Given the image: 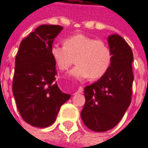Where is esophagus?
<instances>
[{
  "instance_id": "34e87169",
  "label": "esophagus",
  "mask_w": 148,
  "mask_h": 148,
  "mask_svg": "<svg viewBox=\"0 0 148 148\" xmlns=\"http://www.w3.org/2000/svg\"><path fill=\"white\" fill-rule=\"evenodd\" d=\"M83 91H84V88H83L82 87H79V88L75 91V94H76V93H81Z\"/></svg>"
}]
</instances>
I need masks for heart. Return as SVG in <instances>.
I'll return each instance as SVG.
<instances>
[{
  "instance_id": "obj_1",
  "label": "heart",
  "mask_w": 148,
  "mask_h": 148,
  "mask_svg": "<svg viewBox=\"0 0 148 148\" xmlns=\"http://www.w3.org/2000/svg\"><path fill=\"white\" fill-rule=\"evenodd\" d=\"M64 46L54 44L49 49L50 55L60 70H67L75 58L76 66L69 73V76L76 80L91 77L99 79L106 74L112 60L111 50L101 40L84 34H75L66 37Z\"/></svg>"
}]
</instances>
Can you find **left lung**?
Listing matches in <instances>:
<instances>
[{
    "label": "left lung",
    "instance_id": "left-lung-1",
    "mask_svg": "<svg viewBox=\"0 0 148 148\" xmlns=\"http://www.w3.org/2000/svg\"><path fill=\"white\" fill-rule=\"evenodd\" d=\"M112 60L107 73L84 88L85 104L81 119L94 132L113 128L123 117L132 98L133 82L132 51L125 40L117 34L108 37Z\"/></svg>",
    "mask_w": 148,
    "mask_h": 148
}]
</instances>
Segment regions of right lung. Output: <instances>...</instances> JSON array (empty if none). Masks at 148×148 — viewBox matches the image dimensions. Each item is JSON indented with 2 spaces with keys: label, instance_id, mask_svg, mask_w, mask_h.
Instances as JSON below:
<instances>
[{
  "label": "right lung",
  "instance_id": "obj_1",
  "mask_svg": "<svg viewBox=\"0 0 148 148\" xmlns=\"http://www.w3.org/2000/svg\"><path fill=\"white\" fill-rule=\"evenodd\" d=\"M63 27L42 25L23 40L16 57L13 95L25 122L37 127L53 124L70 98L55 82L56 69L49 49Z\"/></svg>",
  "mask_w": 148,
  "mask_h": 148
}]
</instances>
